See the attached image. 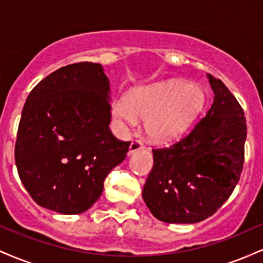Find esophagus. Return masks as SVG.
<instances>
[{
	"label": "esophagus",
	"instance_id": "34e87169",
	"mask_svg": "<svg viewBox=\"0 0 263 263\" xmlns=\"http://www.w3.org/2000/svg\"><path fill=\"white\" fill-rule=\"evenodd\" d=\"M142 149H144L143 143H142L140 140H134L131 142V144H129L128 153L131 155V153H135V152H137V151H142Z\"/></svg>",
	"mask_w": 263,
	"mask_h": 263
}]
</instances>
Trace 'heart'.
I'll return each instance as SVG.
<instances>
[{"label":"heart","instance_id":"b5f03b06","mask_svg":"<svg viewBox=\"0 0 263 263\" xmlns=\"http://www.w3.org/2000/svg\"><path fill=\"white\" fill-rule=\"evenodd\" d=\"M205 106V92L183 80H168L136 89L128 99L117 98L112 112L127 126L147 120L146 132L152 141L168 143L188 129Z\"/></svg>","mask_w":263,"mask_h":263}]
</instances>
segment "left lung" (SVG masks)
Segmentation results:
<instances>
[{
    "label": "left lung",
    "instance_id": "left-lung-1",
    "mask_svg": "<svg viewBox=\"0 0 263 263\" xmlns=\"http://www.w3.org/2000/svg\"><path fill=\"white\" fill-rule=\"evenodd\" d=\"M214 102L182 140L153 151L143 197L153 216L170 224H194L230 198L245 161V114L230 90L208 75Z\"/></svg>",
    "mask_w": 263,
    "mask_h": 263
}]
</instances>
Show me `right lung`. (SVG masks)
I'll return each mask as SVG.
<instances>
[{
    "instance_id": "right-lung-1",
    "label": "right lung",
    "mask_w": 263,
    "mask_h": 263,
    "mask_svg": "<svg viewBox=\"0 0 263 263\" xmlns=\"http://www.w3.org/2000/svg\"><path fill=\"white\" fill-rule=\"evenodd\" d=\"M110 81L101 64L80 62L33 87L18 125L14 159L21 182L38 205L80 214L100 198L107 174L131 142L110 131Z\"/></svg>"
}]
</instances>
